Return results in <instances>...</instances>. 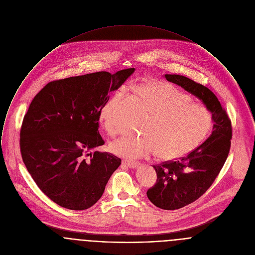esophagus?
Masks as SVG:
<instances>
[{"label":"esophagus","instance_id":"obj_1","mask_svg":"<svg viewBox=\"0 0 255 255\" xmlns=\"http://www.w3.org/2000/svg\"><path fill=\"white\" fill-rule=\"evenodd\" d=\"M122 163L129 168H134L138 165V162L134 161V160H129V159H123Z\"/></svg>","mask_w":255,"mask_h":255}]
</instances>
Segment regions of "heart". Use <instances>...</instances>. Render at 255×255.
<instances>
[{
	"label": "heart",
	"instance_id": "1",
	"mask_svg": "<svg viewBox=\"0 0 255 255\" xmlns=\"http://www.w3.org/2000/svg\"><path fill=\"white\" fill-rule=\"evenodd\" d=\"M146 102L151 115L143 125V134H126L110 143V151L127 158L149 155L156 150L162 159L179 158L199 146L214 125L213 114L201 103L170 83L149 80L134 88ZM124 95L119 89L104 103L99 121L109 133L117 131L115 110Z\"/></svg>",
	"mask_w": 255,
	"mask_h": 255
}]
</instances>
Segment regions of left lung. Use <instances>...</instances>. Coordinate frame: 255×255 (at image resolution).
<instances>
[{
  "label": "left lung",
  "instance_id": "obj_1",
  "mask_svg": "<svg viewBox=\"0 0 255 255\" xmlns=\"http://www.w3.org/2000/svg\"><path fill=\"white\" fill-rule=\"evenodd\" d=\"M166 80L197 97L214 118L211 136L186 156L153 165L156 183L147 190L152 203L163 210H177L194 202L213 185L231 147L232 126L225 109L207 87L183 75L165 74Z\"/></svg>",
  "mask_w": 255,
  "mask_h": 255
}]
</instances>
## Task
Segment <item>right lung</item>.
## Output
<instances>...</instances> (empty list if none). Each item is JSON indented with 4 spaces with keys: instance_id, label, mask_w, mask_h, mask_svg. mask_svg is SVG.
<instances>
[{
    "instance_id": "obj_1",
    "label": "right lung",
    "mask_w": 255,
    "mask_h": 255,
    "mask_svg": "<svg viewBox=\"0 0 255 255\" xmlns=\"http://www.w3.org/2000/svg\"><path fill=\"white\" fill-rule=\"evenodd\" d=\"M133 71H99L55 80L35 95L22 122L20 152L34 183L53 202L82 211L102 197L122 160L94 151L104 144L99 113L109 93Z\"/></svg>"
}]
</instances>
